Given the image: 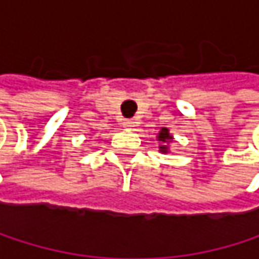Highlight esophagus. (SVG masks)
<instances>
[{"instance_id":"obj_1","label":"esophagus","mask_w":259,"mask_h":259,"mask_svg":"<svg viewBox=\"0 0 259 259\" xmlns=\"http://www.w3.org/2000/svg\"><path fill=\"white\" fill-rule=\"evenodd\" d=\"M136 124H138V123H136L135 120H124V121H123V126H124L126 129H129V130L133 129V127H135Z\"/></svg>"}]
</instances>
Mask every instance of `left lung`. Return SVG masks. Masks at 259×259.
Here are the masks:
<instances>
[{"label":"left lung","mask_w":259,"mask_h":259,"mask_svg":"<svg viewBox=\"0 0 259 259\" xmlns=\"http://www.w3.org/2000/svg\"><path fill=\"white\" fill-rule=\"evenodd\" d=\"M157 139L162 142V144H160V147H159L160 153H168V151H169L168 144L172 141V136L169 135V130L166 129V127H162L160 132H159V135H157Z\"/></svg>","instance_id":"obj_1"}]
</instances>
